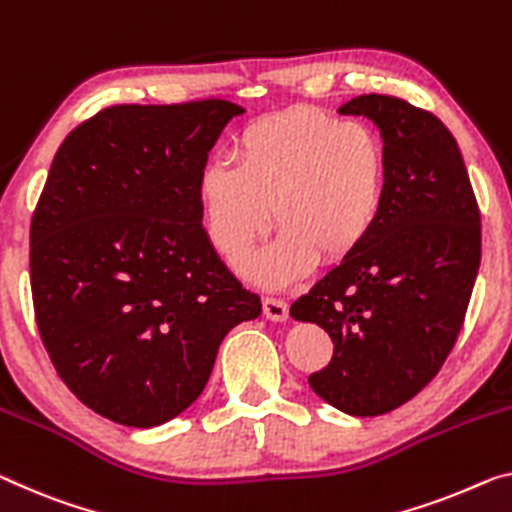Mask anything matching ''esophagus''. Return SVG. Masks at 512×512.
<instances>
[{
    "label": "esophagus",
    "mask_w": 512,
    "mask_h": 512,
    "mask_svg": "<svg viewBox=\"0 0 512 512\" xmlns=\"http://www.w3.org/2000/svg\"><path fill=\"white\" fill-rule=\"evenodd\" d=\"M263 316L267 320H274V322H281L288 318V304L279 300V297H263Z\"/></svg>",
    "instance_id": "34e87169"
}]
</instances>
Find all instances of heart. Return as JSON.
I'll return each mask as SVG.
<instances>
[{
	"instance_id": "b5f03b06",
	"label": "heart",
	"mask_w": 512,
	"mask_h": 512,
	"mask_svg": "<svg viewBox=\"0 0 512 512\" xmlns=\"http://www.w3.org/2000/svg\"><path fill=\"white\" fill-rule=\"evenodd\" d=\"M387 148L366 123L297 107L247 125L231 160H212L196 178L210 242L240 265L272 222L277 238L249 272L281 286L316 261L336 265L364 245L387 194Z\"/></svg>"
}]
</instances>
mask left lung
I'll list each match as a JSON object with an SVG mask.
<instances>
[{"label": "left lung", "instance_id": "8db88e82", "mask_svg": "<svg viewBox=\"0 0 512 512\" xmlns=\"http://www.w3.org/2000/svg\"><path fill=\"white\" fill-rule=\"evenodd\" d=\"M387 148V194L364 245L290 306L334 343L311 389L352 416L412 400L453 350L481 265V210L458 141L435 114L382 93L352 98Z\"/></svg>", "mask_w": 512, "mask_h": 512}]
</instances>
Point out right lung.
<instances>
[{
  "label": "right lung",
  "instance_id": "obj_1",
  "mask_svg": "<svg viewBox=\"0 0 512 512\" xmlns=\"http://www.w3.org/2000/svg\"><path fill=\"white\" fill-rule=\"evenodd\" d=\"M229 100L114 105L70 132L31 217V297L54 368L86 407L132 428L187 410L219 343L261 316L201 226L196 178Z\"/></svg>",
  "mask_w": 512,
  "mask_h": 512
}]
</instances>
